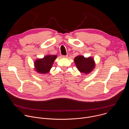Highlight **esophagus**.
<instances>
[{"label":"esophagus","mask_w":129,"mask_h":129,"mask_svg":"<svg viewBox=\"0 0 129 129\" xmlns=\"http://www.w3.org/2000/svg\"><path fill=\"white\" fill-rule=\"evenodd\" d=\"M62 58H67V57H68V55L67 54V55H63V56H62Z\"/></svg>","instance_id":"obj_1"}]
</instances>
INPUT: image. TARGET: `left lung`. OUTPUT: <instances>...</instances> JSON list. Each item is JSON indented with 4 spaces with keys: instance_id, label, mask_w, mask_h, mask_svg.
<instances>
[{
    "instance_id": "obj_1",
    "label": "left lung",
    "mask_w": 129,
    "mask_h": 129,
    "mask_svg": "<svg viewBox=\"0 0 129 129\" xmlns=\"http://www.w3.org/2000/svg\"><path fill=\"white\" fill-rule=\"evenodd\" d=\"M74 61L78 69L86 74L91 72L94 68L95 63L92 58H85L82 56H79L76 57Z\"/></svg>"
}]
</instances>
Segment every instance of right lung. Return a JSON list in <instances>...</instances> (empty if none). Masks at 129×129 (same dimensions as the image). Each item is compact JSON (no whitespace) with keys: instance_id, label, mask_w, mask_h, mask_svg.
Wrapping results in <instances>:
<instances>
[{"instance_id":"1","label":"right lung","mask_w":129,"mask_h":129,"mask_svg":"<svg viewBox=\"0 0 129 129\" xmlns=\"http://www.w3.org/2000/svg\"><path fill=\"white\" fill-rule=\"evenodd\" d=\"M56 58V55H47L43 59L37 60L35 62L36 70L41 73H48Z\"/></svg>"}]
</instances>
